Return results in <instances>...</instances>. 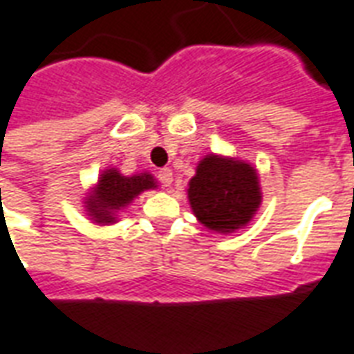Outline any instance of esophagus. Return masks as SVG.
<instances>
[{
    "mask_svg": "<svg viewBox=\"0 0 354 354\" xmlns=\"http://www.w3.org/2000/svg\"><path fill=\"white\" fill-rule=\"evenodd\" d=\"M156 177H158L162 187H169V185H171V180H174V174H171V169H169V167H162L158 174H156Z\"/></svg>",
    "mask_w": 354,
    "mask_h": 354,
    "instance_id": "1",
    "label": "esophagus"
}]
</instances>
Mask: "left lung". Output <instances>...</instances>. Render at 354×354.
I'll return each mask as SVG.
<instances>
[{
  "label": "left lung",
  "mask_w": 354,
  "mask_h": 354,
  "mask_svg": "<svg viewBox=\"0 0 354 354\" xmlns=\"http://www.w3.org/2000/svg\"><path fill=\"white\" fill-rule=\"evenodd\" d=\"M188 200L198 221L216 232H234L259 209L257 169L237 160L207 156L188 183Z\"/></svg>",
  "instance_id": "obj_1"
}]
</instances>
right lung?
<instances>
[{"instance_id":"add662e5","label":"right lung","mask_w":354,"mask_h":354,"mask_svg":"<svg viewBox=\"0 0 354 354\" xmlns=\"http://www.w3.org/2000/svg\"><path fill=\"white\" fill-rule=\"evenodd\" d=\"M154 187L151 175L122 177L117 169H109L102 175L97 190L88 198V211L97 223H113V213L130 203L139 192Z\"/></svg>"}]
</instances>
